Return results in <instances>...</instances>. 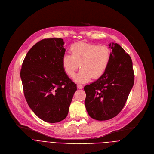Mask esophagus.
I'll use <instances>...</instances> for the list:
<instances>
[{
    "mask_svg": "<svg viewBox=\"0 0 154 154\" xmlns=\"http://www.w3.org/2000/svg\"><path fill=\"white\" fill-rule=\"evenodd\" d=\"M77 88L79 89H82L83 88V86L82 85H80V84H78L77 85Z\"/></svg>",
    "mask_w": 154,
    "mask_h": 154,
    "instance_id": "34e87169",
    "label": "esophagus"
}]
</instances>
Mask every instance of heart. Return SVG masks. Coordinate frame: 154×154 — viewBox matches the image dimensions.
Listing matches in <instances>:
<instances>
[{
	"label": "heart",
	"mask_w": 154,
	"mask_h": 154,
	"mask_svg": "<svg viewBox=\"0 0 154 154\" xmlns=\"http://www.w3.org/2000/svg\"><path fill=\"white\" fill-rule=\"evenodd\" d=\"M71 55L65 54L62 58L63 68L69 76L72 77L79 68L80 71L74 80L80 83L90 79L100 77L106 70L111 58V51L106 46L85 42L72 45L70 48Z\"/></svg>",
	"instance_id": "b5f03b06"
}]
</instances>
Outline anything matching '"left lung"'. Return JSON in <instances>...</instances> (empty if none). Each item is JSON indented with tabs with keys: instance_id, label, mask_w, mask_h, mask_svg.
Listing matches in <instances>:
<instances>
[{
	"instance_id": "1",
	"label": "left lung",
	"mask_w": 154,
	"mask_h": 154,
	"mask_svg": "<svg viewBox=\"0 0 154 154\" xmlns=\"http://www.w3.org/2000/svg\"><path fill=\"white\" fill-rule=\"evenodd\" d=\"M108 46L112 52L106 70L96 81L84 87L86 111L98 121L110 119L120 113L134 83L130 55L117 43Z\"/></svg>"
}]
</instances>
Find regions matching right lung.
I'll return each mask as SVG.
<instances>
[{
	"mask_svg": "<svg viewBox=\"0 0 154 154\" xmlns=\"http://www.w3.org/2000/svg\"><path fill=\"white\" fill-rule=\"evenodd\" d=\"M61 38L44 39L27 54L20 78L27 102L41 119L50 123L67 116L77 85L66 74L62 58L66 49Z\"/></svg>",
	"mask_w": 154,
	"mask_h": 154,
	"instance_id": "obj_1",
	"label": "right lung"
}]
</instances>
